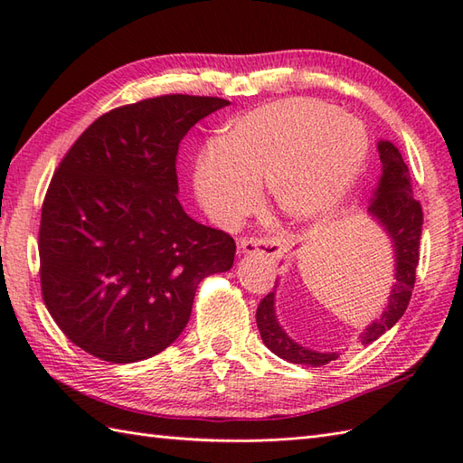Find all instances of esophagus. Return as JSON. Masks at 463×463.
<instances>
[{
  "instance_id": "34e87169",
  "label": "esophagus",
  "mask_w": 463,
  "mask_h": 463,
  "mask_svg": "<svg viewBox=\"0 0 463 463\" xmlns=\"http://www.w3.org/2000/svg\"><path fill=\"white\" fill-rule=\"evenodd\" d=\"M239 249L242 254H254V252H260L264 257L269 259H277L284 252V244L279 239H257V237H250V239H242Z\"/></svg>"
}]
</instances>
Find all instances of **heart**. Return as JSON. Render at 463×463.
<instances>
[{
    "label": "heart",
    "instance_id": "obj_1",
    "mask_svg": "<svg viewBox=\"0 0 463 463\" xmlns=\"http://www.w3.org/2000/svg\"><path fill=\"white\" fill-rule=\"evenodd\" d=\"M199 155L196 199L214 221L232 224L260 199V183L294 222L326 219L356 184L368 156L358 119L312 97L260 105L232 119Z\"/></svg>",
    "mask_w": 463,
    "mask_h": 463
}]
</instances>
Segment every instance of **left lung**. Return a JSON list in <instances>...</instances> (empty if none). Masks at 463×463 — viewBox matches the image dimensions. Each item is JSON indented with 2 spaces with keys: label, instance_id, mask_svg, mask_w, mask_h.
<instances>
[{
  "label": "left lung",
  "instance_id": "8db88e82",
  "mask_svg": "<svg viewBox=\"0 0 463 463\" xmlns=\"http://www.w3.org/2000/svg\"><path fill=\"white\" fill-rule=\"evenodd\" d=\"M378 153L382 161V175L376 191H373V199L370 201L368 214L382 226V231L386 232V237L392 242V250H394V287L390 290L388 304L380 314V318L373 320L360 334V342L364 346L378 340L383 332H388L404 317L416 282L420 237L421 224H424L421 204L411 194L410 171L404 159H402L398 146L390 141H378ZM274 294H277L274 290L267 294L257 308V326L260 330L264 346L282 360L304 364V366L312 368L336 360L340 356L338 352L310 350L294 342L284 332L277 318V308H274Z\"/></svg>",
  "mask_w": 463,
  "mask_h": 463
}]
</instances>
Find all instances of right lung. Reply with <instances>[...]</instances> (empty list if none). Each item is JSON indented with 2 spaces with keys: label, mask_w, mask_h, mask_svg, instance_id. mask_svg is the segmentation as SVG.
I'll use <instances>...</instances> for the list:
<instances>
[{
  "label": "right lung",
  "mask_w": 463,
  "mask_h": 463,
  "mask_svg": "<svg viewBox=\"0 0 463 463\" xmlns=\"http://www.w3.org/2000/svg\"><path fill=\"white\" fill-rule=\"evenodd\" d=\"M219 97L163 95L101 115L59 163L39 226L45 307L91 356L131 364L179 338L199 282L231 270L232 237L176 199V153Z\"/></svg>",
  "instance_id": "1"
}]
</instances>
